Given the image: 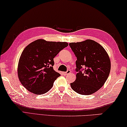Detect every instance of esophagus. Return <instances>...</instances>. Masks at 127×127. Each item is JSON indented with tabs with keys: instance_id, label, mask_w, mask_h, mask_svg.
Listing matches in <instances>:
<instances>
[{
	"instance_id": "esophagus-1",
	"label": "esophagus",
	"mask_w": 127,
	"mask_h": 127,
	"mask_svg": "<svg viewBox=\"0 0 127 127\" xmlns=\"http://www.w3.org/2000/svg\"><path fill=\"white\" fill-rule=\"evenodd\" d=\"M71 73V71L70 70H68L66 71H65V72H64V75H68L69 74H70Z\"/></svg>"
}]
</instances>
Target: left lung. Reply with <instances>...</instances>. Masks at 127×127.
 <instances>
[{"instance_id": "left-lung-1", "label": "left lung", "mask_w": 127, "mask_h": 127, "mask_svg": "<svg viewBox=\"0 0 127 127\" xmlns=\"http://www.w3.org/2000/svg\"><path fill=\"white\" fill-rule=\"evenodd\" d=\"M69 45L77 58V74L75 81L70 83L71 88L82 95L95 93L102 87L109 75L110 61L107 52L91 39Z\"/></svg>"}]
</instances>
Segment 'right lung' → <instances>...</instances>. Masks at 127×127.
<instances>
[{
	"mask_svg": "<svg viewBox=\"0 0 127 127\" xmlns=\"http://www.w3.org/2000/svg\"><path fill=\"white\" fill-rule=\"evenodd\" d=\"M68 45L66 42L38 39L30 43L19 58L18 75L20 82L28 91L43 94L52 88L61 74L53 69L54 58Z\"/></svg>",
	"mask_w": 127,
	"mask_h": 127,
	"instance_id": "1",
	"label": "right lung"
}]
</instances>
